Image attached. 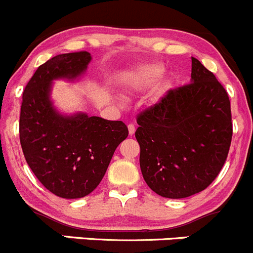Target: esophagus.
I'll return each mask as SVG.
<instances>
[{
    "mask_svg": "<svg viewBox=\"0 0 253 253\" xmlns=\"http://www.w3.org/2000/svg\"><path fill=\"white\" fill-rule=\"evenodd\" d=\"M128 132L129 134H134V132H136V126H134V124H128Z\"/></svg>",
    "mask_w": 253,
    "mask_h": 253,
    "instance_id": "obj_1",
    "label": "esophagus"
}]
</instances>
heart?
I'll return each instance as SVG.
<instances>
[{
  "label": "heart",
  "instance_id": "b5f03b06",
  "mask_svg": "<svg viewBox=\"0 0 253 253\" xmlns=\"http://www.w3.org/2000/svg\"><path fill=\"white\" fill-rule=\"evenodd\" d=\"M157 76V72L154 70H147V68H143V70L138 71L136 77L137 83H142V82L149 81V79L154 78Z\"/></svg>",
  "mask_w": 253,
  "mask_h": 253
}]
</instances>
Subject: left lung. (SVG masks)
<instances>
[{
	"mask_svg": "<svg viewBox=\"0 0 253 253\" xmlns=\"http://www.w3.org/2000/svg\"><path fill=\"white\" fill-rule=\"evenodd\" d=\"M191 83L170 89L137 115L139 165L159 196L185 198L206 190L220 172L233 137L229 95L197 58Z\"/></svg>",
	"mask_w": 253,
	"mask_h": 253,
	"instance_id": "1",
	"label": "left lung"
}]
</instances>
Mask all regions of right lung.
Here are the masks:
<instances>
[{
  "instance_id": "obj_1",
  "label": "right lung",
  "mask_w": 253,
  "mask_h": 253,
  "mask_svg": "<svg viewBox=\"0 0 253 253\" xmlns=\"http://www.w3.org/2000/svg\"><path fill=\"white\" fill-rule=\"evenodd\" d=\"M88 51L62 53L38 67L23 91L19 139L28 165L53 195L81 198L96 188L115 149L128 136L122 121L86 114L62 116L50 100L51 82L86 70Z\"/></svg>"
}]
</instances>
